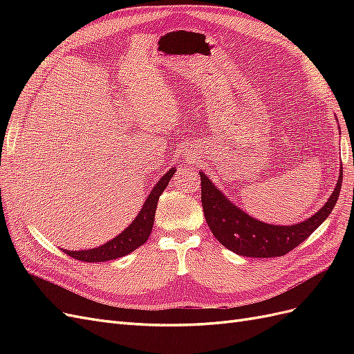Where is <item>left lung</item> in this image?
I'll return each instance as SVG.
<instances>
[{
    "instance_id": "left-lung-1",
    "label": "left lung",
    "mask_w": 354,
    "mask_h": 354,
    "mask_svg": "<svg viewBox=\"0 0 354 354\" xmlns=\"http://www.w3.org/2000/svg\"><path fill=\"white\" fill-rule=\"evenodd\" d=\"M199 176L203 216L217 241L238 255L269 259V257L285 255L294 250L326 220L339 196L342 165L337 186L325 205L310 218L291 226H277L248 216L217 189L207 174L199 171Z\"/></svg>"
}]
</instances>
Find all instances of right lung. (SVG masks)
Wrapping results in <instances>:
<instances>
[{
  "label": "right lung",
  "instance_id": "add662e5",
  "mask_svg": "<svg viewBox=\"0 0 354 354\" xmlns=\"http://www.w3.org/2000/svg\"><path fill=\"white\" fill-rule=\"evenodd\" d=\"M174 173L176 167L168 169L167 173L156 181V185L153 186L146 202L143 203L140 212L137 214L133 223L128 224V227H125V230H122L116 238L97 246V248L81 251L63 250V252H66L72 259H77L80 261L102 263L120 259V257L128 255L134 250H137L138 246H142L149 239V236H151L155 221V211L158 207V199L162 195V192L168 186V181L174 176Z\"/></svg>",
  "mask_w": 354,
  "mask_h": 354
}]
</instances>
